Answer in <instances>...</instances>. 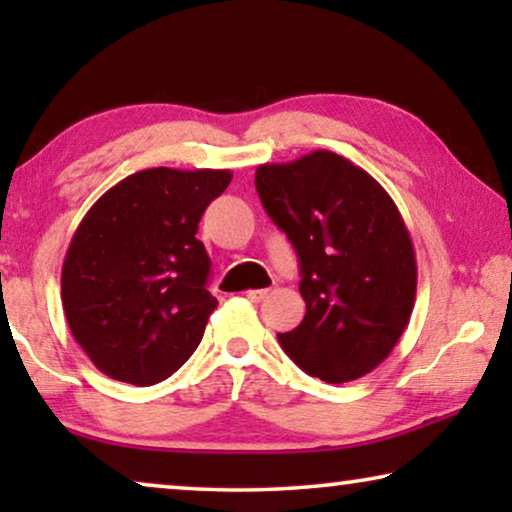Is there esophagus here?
<instances>
[{"label":"esophagus","mask_w":512,"mask_h":512,"mask_svg":"<svg viewBox=\"0 0 512 512\" xmlns=\"http://www.w3.org/2000/svg\"><path fill=\"white\" fill-rule=\"evenodd\" d=\"M268 289H249L247 291V298L251 300V303H261L263 298H268Z\"/></svg>","instance_id":"1"}]
</instances>
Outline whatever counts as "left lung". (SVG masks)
I'll return each mask as SVG.
<instances>
[{
    "label": "left lung",
    "instance_id": "obj_1",
    "mask_svg": "<svg viewBox=\"0 0 512 512\" xmlns=\"http://www.w3.org/2000/svg\"><path fill=\"white\" fill-rule=\"evenodd\" d=\"M256 191L296 247L303 277L305 319L279 333V345L324 382L368 375L396 347L417 296L415 247L396 202L324 149L258 165Z\"/></svg>",
    "mask_w": 512,
    "mask_h": 512
}]
</instances>
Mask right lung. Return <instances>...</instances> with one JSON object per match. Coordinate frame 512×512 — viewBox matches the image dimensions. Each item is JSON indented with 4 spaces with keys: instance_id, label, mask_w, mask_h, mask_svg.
<instances>
[{
    "instance_id": "obj_1",
    "label": "right lung",
    "mask_w": 512,
    "mask_h": 512,
    "mask_svg": "<svg viewBox=\"0 0 512 512\" xmlns=\"http://www.w3.org/2000/svg\"><path fill=\"white\" fill-rule=\"evenodd\" d=\"M230 179V170L151 167L111 186L81 219L62 263V307L111 380L149 387L200 345L219 303L195 233Z\"/></svg>"
}]
</instances>
